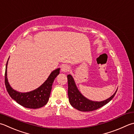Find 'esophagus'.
<instances>
[{"label": "esophagus", "instance_id": "esophagus-1", "mask_svg": "<svg viewBox=\"0 0 134 134\" xmlns=\"http://www.w3.org/2000/svg\"><path fill=\"white\" fill-rule=\"evenodd\" d=\"M61 70L63 72H67L69 70V68L67 65H63L61 68Z\"/></svg>", "mask_w": 134, "mask_h": 134}]
</instances>
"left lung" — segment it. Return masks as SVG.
<instances>
[{"label":"left lung","mask_w":134,"mask_h":134,"mask_svg":"<svg viewBox=\"0 0 134 134\" xmlns=\"http://www.w3.org/2000/svg\"><path fill=\"white\" fill-rule=\"evenodd\" d=\"M68 83V97L70 104L73 107L81 111H92L96 110L110 102L114 97L117 90L110 98L102 102H94L86 98L80 93L70 75L67 76Z\"/></svg>","instance_id":"left-lung-1"}]
</instances>
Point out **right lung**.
Instances as JSON below:
<instances>
[{"label": "right lung", "mask_w": 134, "mask_h": 134, "mask_svg": "<svg viewBox=\"0 0 134 134\" xmlns=\"http://www.w3.org/2000/svg\"><path fill=\"white\" fill-rule=\"evenodd\" d=\"M9 60V59H8ZM7 60L5 70L4 82L6 90L13 99L16 101L22 106L29 108H39L47 104L51 94L52 83L58 75L59 74L60 68L52 71L48 79L41 86L31 92L21 93L13 89L10 86L7 77Z\"/></svg>", "instance_id": "add662e5"}]
</instances>
